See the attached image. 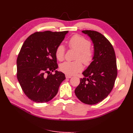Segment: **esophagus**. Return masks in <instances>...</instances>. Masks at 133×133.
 <instances>
[{"instance_id": "34e87169", "label": "esophagus", "mask_w": 133, "mask_h": 133, "mask_svg": "<svg viewBox=\"0 0 133 133\" xmlns=\"http://www.w3.org/2000/svg\"><path fill=\"white\" fill-rule=\"evenodd\" d=\"M66 78H71V76H70V75H66Z\"/></svg>"}]
</instances>
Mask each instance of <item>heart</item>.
<instances>
[{"mask_svg":"<svg viewBox=\"0 0 133 133\" xmlns=\"http://www.w3.org/2000/svg\"><path fill=\"white\" fill-rule=\"evenodd\" d=\"M69 46L71 49L77 51L75 59L76 61H67L62 63L60 69L67 75H72L81 71L83 65L81 61L85 65H89L94 59V52L90 48L91 43L85 38L79 35H74L69 41ZM66 49L63 44H59L55 49L56 57L59 61H62L64 59ZM80 60L81 61H79Z\"/></svg>","mask_w":133,"mask_h":133,"instance_id":"b5f03b06","label":"heart"}]
</instances>
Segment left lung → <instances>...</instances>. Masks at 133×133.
I'll return each instance as SVG.
<instances>
[{
  "label": "left lung",
  "instance_id": "obj_1",
  "mask_svg": "<svg viewBox=\"0 0 133 133\" xmlns=\"http://www.w3.org/2000/svg\"><path fill=\"white\" fill-rule=\"evenodd\" d=\"M94 44V59L82 72L84 78L75 90L82 102L95 104L105 99L113 89L117 76L116 56L112 44L102 34L84 30Z\"/></svg>",
  "mask_w": 133,
  "mask_h": 133
}]
</instances>
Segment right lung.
<instances>
[{"label": "right lung", "instance_id": "1", "mask_svg": "<svg viewBox=\"0 0 133 133\" xmlns=\"http://www.w3.org/2000/svg\"><path fill=\"white\" fill-rule=\"evenodd\" d=\"M68 31H46L32 34L24 41L17 58V78L22 89L31 100L44 103L58 93L66 77L56 70L55 49ZM55 71L52 75L51 72Z\"/></svg>", "mask_w": 133, "mask_h": 133}]
</instances>
